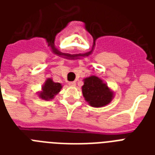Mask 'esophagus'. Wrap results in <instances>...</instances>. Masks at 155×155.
Wrapping results in <instances>:
<instances>
[{
  "label": "esophagus",
  "instance_id": "obj_1",
  "mask_svg": "<svg viewBox=\"0 0 155 155\" xmlns=\"http://www.w3.org/2000/svg\"><path fill=\"white\" fill-rule=\"evenodd\" d=\"M68 84L70 85V86H75V81H71V82H68Z\"/></svg>",
  "mask_w": 155,
  "mask_h": 155
}]
</instances>
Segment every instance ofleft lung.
I'll return each instance as SVG.
<instances>
[{
    "mask_svg": "<svg viewBox=\"0 0 155 155\" xmlns=\"http://www.w3.org/2000/svg\"><path fill=\"white\" fill-rule=\"evenodd\" d=\"M82 92L85 100L92 107H102L108 104L113 96L108 86L97 76L85 79Z\"/></svg>",
    "mask_w": 155,
    "mask_h": 155,
    "instance_id": "obj_1",
    "label": "left lung"
}]
</instances>
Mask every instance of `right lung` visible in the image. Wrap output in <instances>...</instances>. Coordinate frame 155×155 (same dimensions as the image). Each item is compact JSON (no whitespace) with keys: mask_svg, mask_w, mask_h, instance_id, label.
<instances>
[{"mask_svg":"<svg viewBox=\"0 0 155 155\" xmlns=\"http://www.w3.org/2000/svg\"><path fill=\"white\" fill-rule=\"evenodd\" d=\"M61 88L62 85L59 83H54L52 80L49 79L46 81L44 86L42 87V92L39 94V97L44 100L53 99L54 95L57 94Z\"/></svg>","mask_w":155,"mask_h":155,"instance_id":"1","label":"right lung"}]
</instances>
